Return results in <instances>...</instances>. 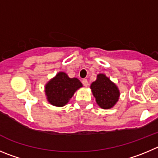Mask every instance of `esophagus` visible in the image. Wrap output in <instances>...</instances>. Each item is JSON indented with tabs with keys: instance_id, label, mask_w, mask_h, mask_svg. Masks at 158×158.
<instances>
[{
	"instance_id": "esophagus-1",
	"label": "esophagus",
	"mask_w": 158,
	"mask_h": 158,
	"mask_svg": "<svg viewBox=\"0 0 158 158\" xmlns=\"http://www.w3.org/2000/svg\"><path fill=\"white\" fill-rule=\"evenodd\" d=\"M82 84L84 85V86H88V81L87 79H84L83 80H82Z\"/></svg>"
}]
</instances>
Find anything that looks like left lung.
I'll return each mask as SVG.
<instances>
[{"mask_svg":"<svg viewBox=\"0 0 158 158\" xmlns=\"http://www.w3.org/2000/svg\"><path fill=\"white\" fill-rule=\"evenodd\" d=\"M97 105L102 109L112 108L118 101L120 91L114 82L104 73H99L90 85Z\"/></svg>","mask_w":158,"mask_h":158,"instance_id":"1","label":"left lung"}]
</instances>
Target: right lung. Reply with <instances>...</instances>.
I'll return each mask as SVG.
<instances>
[{
  "label": "right lung",
  "mask_w": 158,
  "mask_h": 158,
  "mask_svg": "<svg viewBox=\"0 0 158 158\" xmlns=\"http://www.w3.org/2000/svg\"><path fill=\"white\" fill-rule=\"evenodd\" d=\"M81 87L82 84L77 78H70L64 72H59L46 83L44 92L51 105L63 107Z\"/></svg>",
  "instance_id": "add662e5"
}]
</instances>
